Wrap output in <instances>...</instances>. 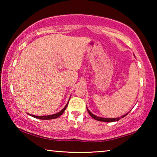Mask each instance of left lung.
I'll return each instance as SVG.
<instances>
[{"mask_svg":"<svg viewBox=\"0 0 157 157\" xmlns=\"http://www.w3.org/2000/svg\"><path fill=\"white\" fill-rule=\"evenodd\" d=\"M86 109H87V111H88V112H89V115L91 116L93 118H94L95 120L98 121H102V122H107V123H111V122L118 121L120 120V119L124 118V116H126L127 115V114H128V113H129V112H127V113L124 114V115L122 116L121 117H118V118H102V117L96 116L95 115H94V113H92L91 112V111H90L88 109V108L86 107Z\"/></svg>","mask_w":157,"mask_h":157,"instance_id":"8db88e82","label":"left lung"}]
</instances>
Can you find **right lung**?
Segmentation results:
<instances>
[{
  "instance_id": "1",
  "label": "right lung",
  "mask_w": 157,
  "mask_h": 157,
  "mask_svg": "<svg viewBox=\"0 0 157 157\" xmlns=\"http://www.w3.org/2000/svg\"><path fill=\"white\" fill-rule=\"evenodd\" d=\"M70 100V99H69ZM69 102V100H68ZM68 102L67 104L66 105V106L64 107H63V109H62V110H61L60 111H59L58 113H56L55 114H52V115H48V116H34V115H32V114H30V113H28V115H30V116L32 117H34V118H38V119H41V120H51V119H55V118H58V117H59L64 112V111L66 110V107H67V106L68 105Z\"/></svg>"
}]
</instances>
